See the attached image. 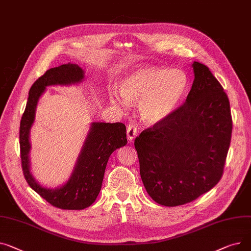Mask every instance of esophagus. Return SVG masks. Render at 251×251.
Segmentation results:
<instances>
[{
  "label": "esophagus",
  "mask_w": 251,
  "mask_h": 251,
  "mask_svg": "<svg viewBox=\"0 0 251 251\" xmlns=\"http://www.w3.org/2000/svg\"><path fill=\"white\" fill-rule=\"evenodd\" d=\"M126 135H127V139L130 140V141L136 137V135H137V126H136L135 124H131V123L128 124L127 128H126Z\"/></svg>",
  "instance_id": "obj_1"
}]
</instances>
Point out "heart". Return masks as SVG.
Here are the masks:
<instances>
[{"mask_svg": "<svg viewBox=\"0 0 251 251\" xmlns=\"http://www.w3.org/2000/svg\"><path fill=\"white\" fill-rule=\"evenodd\" d=\"M187 87V77L180 70L144 66L123 79V96L112 92L111 100L124 106L127 105V100L140 102L142 119L148 124H158L178 108L186 95Z\"/></svg>", "mask_w": 251, "mask_h": 251, "instance_id": "b5f03b06", "label": "heart"}]
</instances>
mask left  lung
<instances>
[{
	"label": "left lung",
	"instance_id": "left-lung-1",
	"mask_svg": "<svg viewBox=\"0 0 251 251\" xmlns=\"http://www.w3.org/2000/svg\"><path fill=\"white\" fill-rule=\"evenodd\" d=\"M193 67L184 104L135 139L147 193L166 207L193 201L220 181L231 142L227 94L207 66Z\"/></svg>",
	"mask_w": 251,
	"mask_h": 251
}]
</instances>
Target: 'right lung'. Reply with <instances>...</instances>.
Returning <instances> with one entry per match:
<instances>
[{
  "label": "right lung",
  "instance_id": "add662e5",
  "mask_svg": "<svg viewBox=\"0 0 251 251\" xmlns=\"http://www.w3.org/2000/svg\"><path fill=\"white\" fill-rule=\"evenodd\" d=\"M83 78L84 72L76 64L69 63L48 70L31 86L20 122V156L24 177L29 186L42 199L62 210H83L95 201L101 189L109 156L114 150L127 143L126 128L124 124L93 123L75 170L64 186L50 189L42 187L34 180L29 171V130L34 121L38 98L47 86L78 83Z\"/></svg>",
  "mask_w": 251,
  "mask_h": 251
}]
</instances>
